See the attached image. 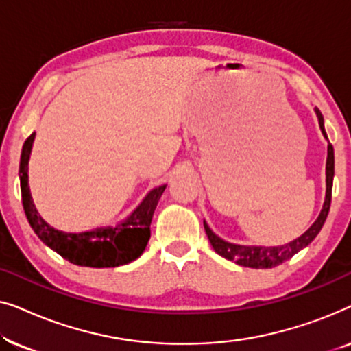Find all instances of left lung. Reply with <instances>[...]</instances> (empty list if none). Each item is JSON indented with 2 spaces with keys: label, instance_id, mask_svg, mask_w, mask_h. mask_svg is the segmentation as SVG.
Listing matches in <instances>:
<instances>
[{
  "label": "left lung",
  "instance_id": "left-lung-1",
  "mask_svg": "<svg viewBox=\"0 0 351 351\" xmlns=\"http://www.w3.org/2000/svg\"><path fill=\"white\" fill-rule=\"evenodd\" d=\"M316 114H318L319 128L323 136L328 138L324 131V119L323 114L319 113L318 108H315ZM332 180H334V148L332 145H328V161H326V199L323 204V209L318 215V219L315 220V223L306 230V232L299 237L294 241L282 244V246H243V244H233L228 241H223L222 238H219L213 230L209 228V225L204 220V230L208 234L210 246L214 247V251L228 261H233L234 263L241 267L249 268H273L276 265H281L282 262L289 261V258L297 254L302 249L308 246V244L316 238V234L319 233V230L323 228L326 222V217L329 214L330 208V198H332Z\"/></svg>",
  "mask_w": 351,
  "mask_h": 351
}]
</instances>
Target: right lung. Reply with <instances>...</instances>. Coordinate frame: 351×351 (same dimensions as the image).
<instances>
[{"mask_svg":"<svg viewBox=\"0 0 351 351\" xmlns=\"http://www.w3.org/2000/svg\"><path fill=\"white\" fill-rule=\"evenodd\" d=\"M33 141H35V132L27 138L22 147L19 177H21L23 210L38 238L59 256L81 267H119L141 257L150 239L153 213L166 185L153 189L134 209V213L126 220L119 222L117 227H102L83 233L59 232L45 222L33 204L30 186H28V160H30Z\"/></svg>","mask_w":351,"mask_h":351,"instance_id":"add662e5","label":"right lung"}]
</instances>
